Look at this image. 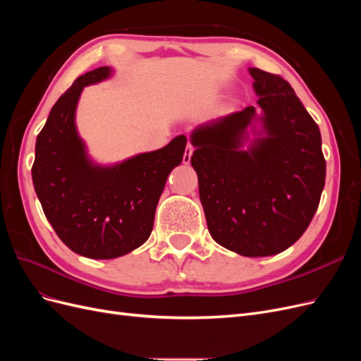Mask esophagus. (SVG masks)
<instances>
[{
	"mask_svg": "<svg viewBox=\"0 0 361 361\" xmlns=\"http://www.w3.org/2000/svg\"><path fill=\"white\" fill-rule=\"evenodd\" d=\"M192 150H194V147L188 143L187 145V149H185V154H183V164H190V161H191V157H192Z\"/></svg>",
	"mask_w": 361,
	"mask_h": 361,
	"instance_id": "34e87169",
	"label": "esophagus"
}]
</instances>
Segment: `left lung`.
Masks as SVG:
<instances>
[{"label": "left lung", "instance_id": "1", "mask_svg": "<svg viewBox=\"0 0 361 361\" xmlns=\"http://www.w3.org/2000/svg\"><path fill=\"white\" fill-rule=\"evenodd\" d=\"M255 106L195 126L191 166L207 231L245 257L274 256L297 243L325 185L319 128L279 75L250 68Z\"/></svg>", "mask_w": 361, "mask_h": 361}]
</instances>
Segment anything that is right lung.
Masks as SVG:
<instances>
[{
	"instance_id": "1",
	"label": "right lung",
	"mask_w": 361,
	"mask_h": 361,
	"mask_svg": "<svg viewBox=\"0 0 361 361\" xmlns=\"http://www.w3.org/2000/svg\"><path fill=\"white\" fill-rule=\"evenodd\" d=\"M114 69L78 76L52 106L36 140L32 185L61 241L89 259H116L143 245L169 174L183 159L187 137L114 164L96 162L76 128L84 87L110 80Z\"/></svg>"
}]
</instances>
